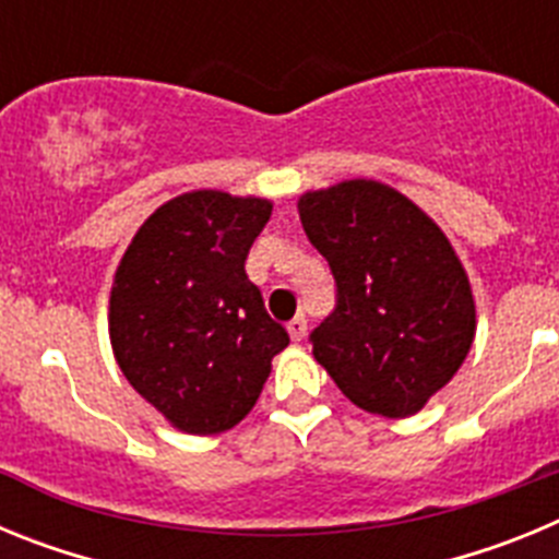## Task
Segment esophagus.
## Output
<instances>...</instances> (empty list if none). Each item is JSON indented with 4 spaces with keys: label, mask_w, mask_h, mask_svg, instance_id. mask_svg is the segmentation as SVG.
I'll return each mask as SVG.
<instances>
[{
    "label": "esophagus",
    "mask_w": 559,
    "mask_h": 559,
    "mask_svg": "<svg viewBox=\"0 0 559 559\" xmlns=\"http://www.w3.org/2000/svg\"><path fill=\"white\" fill-rule=\"evenodd\" d=\"M288 333H290V338H294V341H302L305 333H308V319H305L302 313L296 316V319H290Z\"/></svg>",
    "instance_id": "esophagus-1"
}]
</instances>
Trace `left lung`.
Returning <instances> with one entry per match:
<instances>
[{"mask_svg":"<svg viewBox=\"0 0 559 559\" xmlns=\"http://www.w3.org/2000/svg\"><path fill=\"white\" fill-rule=\"evenodd\" d=\"M328 260L335 308L310 333L316 360L364 412L408 417L471 353L476 305L448 237L406 195L355 179L299 199Z\"/></svg>","mask_w":559,"mask_h":559,"instance_id":"left-lung-1","label":"left lung"}]
</instances>
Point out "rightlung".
Wrapping results in <instances>:
<instances>
[{
    "instance_id": "add662e5",
    "label": "right lung",
    "mask_w": 559,
    "mask_h": 559,
    "mask_svg": "<svg viewBox=\"0 0 559 559\" xmlns=\"http://www.w3.org/2000/svg\"><path fill=\"white\" fill-rule=\"evenodd\" d=\"M271 218L263 199L187 192L142 224L111 288V347L122 374L187 433H218L251 412L288 347V330L246 276Z\"/></svg>"
}]
</instances>
